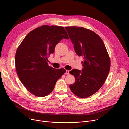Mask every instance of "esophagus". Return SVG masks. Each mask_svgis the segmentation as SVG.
I'll list each match as a JSON object with an SVG mask.
<instances>
[{"instance_id": "obj_1", "label": "esophagus", "mask_w": 129, "mask_h": 129, "mask_svg": "<svg viewBox=\"0 0 129 129\" xmlns=\"http://www.w3.org/2000/svg\"><path fill=\"white\" fill-rule=\"evenodd\" d=\"M65 74L66 75H69V71L68 70H66L65 71Z\"/></svg>"}]
</instances>
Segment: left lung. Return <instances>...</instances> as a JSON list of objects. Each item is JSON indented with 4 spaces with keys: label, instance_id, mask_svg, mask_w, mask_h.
I'll list each match as a JSON object with an SVG mask.
<instances>
[{
    "label": "left lung",
    "instance_id": "obj_1",
    "mask_svg": "<svg viewBox=\"0 0 129 129\" xmlns=\"http://www.w3.org/2000/svg\"><path fill=\"white\" fill-rule=\"evenodd\" d=\"M75 50L84 59L82 71L73 69L69 72L75 82L69 85L72 92L80 98L95 94L102 87L110 68V59L100 37L83 27H65Z\"/></svg>",
    "mask_w": 129,
    "mask_h": 129
}]
</instances>
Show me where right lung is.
I'll return each instance as SVG.
<instances>
[{
    "label": "right lung",
    "mask_w": 129,
    "mask_h": 129,
    "mask_svg": "<svg viewBox=\"0 0 129 129\" xmlns=\"http://www.w3.org/2000/svg\"><path fill=\"white\" fill-rule=\"evenodd\" d=\"M63 38L69 39L63 27L44 25L29 32L17 48V75L32 94L38 97L48 95L65 72L64 68L55 69L47 63V58Z\"/></svg>",
    "instance_id": "add662e5"
}]
</instances>
